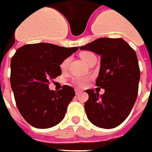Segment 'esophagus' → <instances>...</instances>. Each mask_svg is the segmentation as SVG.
<instances>
[{
    "instance_id": "esophagus-1",
    "label": "esophagus",
    "mask_w": 152,
    "mask_h": 152,
    "mask_svg": "<svg viewBox=\"0 0 152 152\" xmlns=\"http://www.w3.org/2000/svg\"><path fill=\"white\" fill-rule=\"evenodd\" d=\"M82 91L81 90H79V89H75V93H76V95H78L79 93H81Z\"/></svg>"
}]
</instances>
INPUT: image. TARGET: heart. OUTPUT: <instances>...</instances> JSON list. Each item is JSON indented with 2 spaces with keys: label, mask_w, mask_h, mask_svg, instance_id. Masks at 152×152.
Returning a JSON list of instances; mask_svg holds the SVG:
<instances>
[{
  "label": "heart",
  "mask_w": 152,
  "mask_h": 152,
  "mask_svg": "<svg viewBox=\"0 0 152 152\" xmlns=\"http://www.w3.org/2000/svg\"><path fill=\"white\" fill-rule=\"evenodd\" d=\"M93 56V54L91 53V52H88V51H85V52H82L80 54V58L82 59V61L84 62L85 64H88V61L90 60V58ZM69 58H67L64 61H62V63L61 64V69L62 70H64L66 68L68 67V64H69ZM73 83L74 84L77 85L80 88H83V87H85L86 85L88 84V79L86 78H74L73 80Z\"/></svg>",
  "instance_id": "obj_1"
}]
</instances>
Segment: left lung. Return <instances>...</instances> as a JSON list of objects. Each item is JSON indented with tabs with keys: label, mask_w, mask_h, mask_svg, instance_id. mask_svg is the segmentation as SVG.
<instances>
[{
	"label": "left lung",
	"mask_w": 152,
	"mask_h": 152,
	"mask_svg": "<svg viewBox=\"0 0 152 152\" xmlns=\"http://www.w3.org/2000/svg\"><path fill=\"white\" fill-rule=\"evenodd\" d=\"M79 49L102 57L96 85L105 93L86 90L88 119L96 127L114 129L129 116L137 96L140 69L136 52L122 38L109 37L96 39Z\"/></svg>",
	"instance_id": "8db88e82"
}]
</instances>
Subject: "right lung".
Returning <instances> with one entry per match:
<instances>
[{
    "label": "right lung",
    "mask_w": 152,
    "mask_h": 152,
    "mask_svg": "<svg viewBox=\"0 0 152 152\" xmlns=\"http://www.w3.org/2000/svg\"><path fill=\"white\" fill-rule=\"evenodd\" d=\"M78 47H63L50 43L28 44L19 47L10 62V85L16 105L23 119L37 129H49L62 121L74 88L49 89L50 79L61 74L62 61Z\"/></svg>",
    "instance_id": "right-lung-1"
}]
</instances>
